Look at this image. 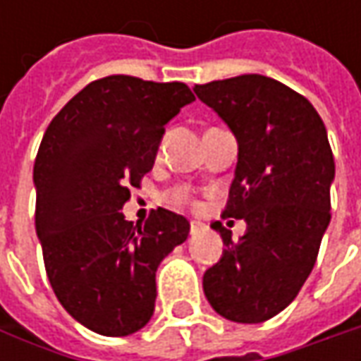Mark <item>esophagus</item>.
Here are the masks:
<instances>
[{
	"instance_id": "esophagus-1",
	"label": "esophagus",
	"mask_w": 361,
	"mask_h": 361,
	"mask_svg": "<svg viewBox=\"0 0 361 361\" xmlns=\"http://www.w3.org/2000/svg\"><path fill=\"white\" fill-rule=\"evenodd\" d=\"M202 229H204V225L199 223V221H192V223H190V235H192V237H195V235H199Z\"/></svg>"
}]
</instances>
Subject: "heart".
Listing matches in <instances>:
<instances>
[{"mask_svg": "<svg viewBox=\"0 0 361 361\" xmlns=\"http://www.w3.org/2000/svg\"><path fill=\"white\" fill-rule=\"evenodd\" d=\"M174 202H178V204H183V202H188V195L187 190H176L173 195Z\"/></svg>", "mask_w": 361, "mask_h": 361, "instance_id": "heart-1", "label": "heart"}]
</instances>
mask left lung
<instances>
[{"label":"left lung","instance_id":"8db88e82","mask_svg":"<svg viewBox=\"0 0 361 361\" xmlns=\"http://www.w3.org/2000/svg\"><path fill=\"white\" fill-rule=\"evenodd\" d=\"M192 90L237 138L223 216L247 223L239 241L219 221L211 225L227 249L202 275L204 298L225 319L261 324L295 299L331 219L336 164L326 124L307 98L261 74Z\"/></svg>","mask_w":361,"mask_h":361}]
</instances>
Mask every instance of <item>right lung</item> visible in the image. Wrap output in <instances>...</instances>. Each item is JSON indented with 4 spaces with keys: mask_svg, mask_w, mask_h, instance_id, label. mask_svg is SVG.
<instances>
[{
    "mask_svg": "<svg viewBox=\"0 0 361 361\" xmlns=\"http://www.w3.org/2000/svg\"><path fill=\"white\" fill-rule=\"evenodd\" d=\"M195 100L183 82L106 76L49 122L34 164L35 233L51 289L78 324L130 336L154 313L157 269L190 225L166 209L124 221L130 187L159 152L164 126Z\"/></svg>",
    "mask_w": 361,
    "mask_h": 361,
    "instance_id": "obj_1",
    "label": "right lung"
}]
</instances>
